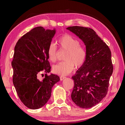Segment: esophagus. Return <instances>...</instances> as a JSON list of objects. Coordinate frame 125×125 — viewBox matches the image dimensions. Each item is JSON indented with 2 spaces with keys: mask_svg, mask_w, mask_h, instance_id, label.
<instances>
[{
  "mask_svg": "<svg viewBox=\"0 0 125 125\" xmlns=\"http://www.w3.org/2000/svg\"><path fill=\"white\" fill-rule=\"evenodd\" d=\"M65 78V77H64V76H60V80L61 81H63L64 80V79Z\"/></svg>",
  "mask_w": 125,
  "mask_h": 125,
  "instance_id": "obj_1",
  "label": "esophagus"
}]
</instances>
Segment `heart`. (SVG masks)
<instances>
[{
    "label": "heart",
    "instance_id": "heart-1",
    "mask_svg": "<svg viewBox=\"0 0 125 125\" xmlns=\"http://www.w3.org/2000/svg\"><path fill=\"white\" fill-rule=\"evenodd\" d=\"M60 46L67 50L64 56V61L60 62L52 68L55 73L61 76H66L70 73L75 68H81L85 62L86 52L83 47L81 46V43L77 39L69 35L61 36L58 39ZM57 47L54 43H51L48 48L47 54L49 60L55 62L56 60Z\"/></svg>",
    "mask_w": 125,
    "mask_h": 125
}]
</instances>
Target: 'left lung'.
Here are the masks:
<instances>
[{
	"label": "left lung",
	"mask_w": 125,
	"mask_h": 125,
	"mask_svg": "<svg viewBox=\"0 0 125 125\" xmlns=\"http://www.w3.org/2000/svg\"><path fill=\"white\" fill-rule=\"evenodd\" d=\"M67 30L84 42L86 52L85 62L72 77L75 85L71 99L79 107L91 108L100 103L107 93L113 70L111 50L91 28L71 26Z\"/></svg>",
	"instance_id": "8db88e82"
}]
</instances>
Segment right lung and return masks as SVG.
Instances as JSON below:
<instances>
[{
  "mask_svg": "<svg viewBox=\"0 0 125 125\" xmlns=\"http://www.w3.org/2000/svg\"><path fill=\"white\" fill-rule=\"evenodd\" d=\"M55 33V28H34L19 40L14 48L13 83L21 101L30 109L43 106L51 96L52 86L60 80L55 74L47 75L51 71L47 50ZM42 72L46 74L40 80L38 76Z\"/></svg>",
  "mask_w": 125,
  "mask_h": 125,
  "instance_id": "right-lung-1",
  "label": "right lung"
}]
</instances>
